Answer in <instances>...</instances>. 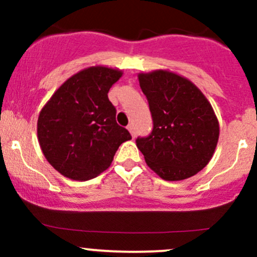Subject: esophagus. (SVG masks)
I'll return each instance as SVG.
<instances>
[{"instance_id": "obj_1", "label": "esophagus", "mask_w": 257, "mask_h": 257, "mask_svg": "<svg viewBox=\"0 0 257 257\" xmlns=\"http://www.w3.org/2000/svg\"><path fill=\"white\" fill-rule=\"evenodd\" d=\"M126 128H128V131L131 132L132 137H133V138H134V137H136V128H134V124L131 123L128 126H126Z\"/></svg>"}]
</instances>
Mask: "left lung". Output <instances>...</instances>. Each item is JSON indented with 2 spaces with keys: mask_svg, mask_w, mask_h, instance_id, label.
Masks as SVG:
<instances>
[{
  "mask_svg": "<svg viewBox=\"0 0 257 257\" xmlns=\"http://www.w3.org/2000/svg\"><path fill=\"white\" fill-rule=\"evenodd\" d=\"M153 131L137 139L148 167L168 181L188 179L208 165L219 141V120L200 89L174 72L138 74Z\"/></svg>",
  "mask_w": 257,
  "mask_h": 257,
  "instance_id": "1",
  "label": "left lung"
}]
</instances>
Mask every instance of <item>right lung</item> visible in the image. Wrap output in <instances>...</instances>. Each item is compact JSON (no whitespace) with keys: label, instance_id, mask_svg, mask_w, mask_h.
<instances>
[{"label":"right lung","instance_id":"right-lung-1","mask_svg":"<svg viewBox=\"0 0 257 257\" xmlns=\"http://www.w3.org/2000/svg\"><path fill=\"white\" fill-rule=\"evenodd\" d=\"M123 72L89 67L68 78L40 112L37 137L47 162L63 177L89 180L108 169L119 145L131 141L108 99Z\"/></svg>","mask_w":257,"mask_h":257}]
</instances>
